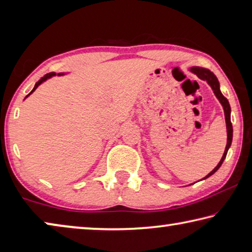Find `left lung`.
<instances>
[{"label": "left lung", "mask_w": 252, "mask_h": 252, "mask_svg": "<svg viewBox=\"0 0 252 252\" xmlns=\"http://www.w3.org/2000/svg\"><path fill=\"white\" fill-rule=\"evenodd\" d=\"M190 70H191L193 74H196L197 76L199 77L200 79H202V81H206L207 83L209 84L210 87L213 88V91L215 93L216 97H217L220 103H221V105H222L223 110H224V117H226V124H227V136H228V138H227L226 149H224V153H223V155H222V158H221V159H220L219 164L216 166V168L213 171H211V173H209L208 175L206 176V177L204 178V179H206V178L210 177L211 175H214L216 171H217L220 168V166H221V164H222L223 160H224V158H226V156H227L228 149H229V147H230V145H231V142H232V124H231V121H230L231 108H230V105H229L228 99L221 94V92H220V86H219L218 78L216 77V75L213 72H210V70L207 69V68L197 67V66H193V67L190 68Z\"/></svg>", "instance_id": "left-lung-1"}]
</instances>
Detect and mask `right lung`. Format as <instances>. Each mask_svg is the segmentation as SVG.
Masks as SVG:
<instances>
[{
    "label": "right lung",
    "instance_id": "1",
    "mask_svg": "<svg viewBox=\"0 0 252 252\" xmlns=\"http://www.w3.org/2000/svg\"><path fill=\"white\" fill-rule=\"evenodd\" d=\"M55 75H56L55 73H48V74H46V75H44V76H43L41 79H39L38 82H36V84H35V86H34V88H33V90H32V92H31L28 96H30L31 94H32V93H33L35 90H36V88H37L39 85H41V84H42L43 82H45L46 79L51 78L52 76H55ZM59 75H63V73H62V74H59ZM28 96H26V97H28Z\"/></svg>",
    "mask_w": 252,
    "mask_h": 252
}]
</instances>
